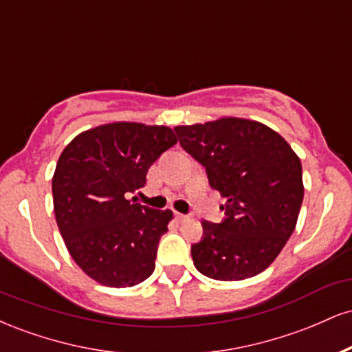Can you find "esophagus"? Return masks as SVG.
<instances>
[{
	"label": "esophagus",
	"instance_id": "34e87169",
	"mask_svg": "<svg viewBox=\"0 0 352 352\" xmlns=\"http://www.w3.org/2000/svg\"><path fill=\"white\" fill-rule=\"evenodd\" d=\"M175 218H177V221H179V223H184V221H187L190 217L184 215V213H175Z\"/></svg>",
	"mask_w": 352,
	"mask_h": 352
}]
</instances>
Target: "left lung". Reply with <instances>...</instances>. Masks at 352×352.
Instances as JSON below:
<instances>
[{
  "mask_svg": "<svg viewBox=\"0 0 352 352\" xmlns=\"http://www.w3.org/2000/svg\"><path fill=\"white\" fill-rule=\"evenodd\" d=\"M175 132L227 199L223 223L201 221L204 240L192 246L195 268L218 281L265 272L296 227L305 195L300 157L276 131L241 117L177 125Z\"/></svg>",
  "mask_w": 352,
  "mask_h": 352,
  "instance_id": "obj_1",
  "label": "left lung"
}]
</instances>
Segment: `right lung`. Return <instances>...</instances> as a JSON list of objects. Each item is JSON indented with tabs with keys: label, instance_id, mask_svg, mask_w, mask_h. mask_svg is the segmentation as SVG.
<instances>
[{
	"label": "right lung",
	"instance_id": "add662e5",
	"mask_svg": "<svg viewBox=\"0 0 352 352\" xmlns=\"http://www.w3.org/2000/svg\"><path fill=\"white\" fill-rule=\"evenodd\" d=\"M175 144L167 125L111 122L80 132L60 152L56 221L72 260L99 285L131 288L153 273L173 213L134 204L127 193L145 187L151 165Z\"/></svg>",
	"mask_w": 352,
	"mask_h": 352
}]
</instances>
